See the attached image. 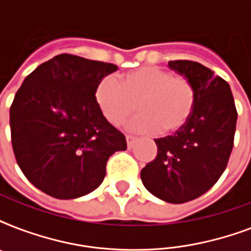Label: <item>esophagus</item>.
I'll return each mask as SVG.
<instances>
[{
	"instance_id": "obj_1",
	"label": "esophagus",
	"mask_w": 251,
	"mask_h": 251,
	"mask_svg": "<svg viewBox=\"0 0 251 251\" xmlns=\"http://www.w3.org/2000/svg\"><path fill=\"white\" fill-rule=\"evenodd\" d=\"M135 141H137V138L133 137V135H126V142H127V147H129V149L133 147Z\"/></svg>"
}]
</instances>
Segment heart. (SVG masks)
Instances as JSON below:
<instances>
[{"label": "heart", "mask_w": 251, "mask_h": 251, "mask_svg": "<svg viewBox=\"0 0 251 251\" xmlns=\"http://www.w3.org/2000/svg\"><path fill=\"white\" fill-rule=\"evenodd\" d=\"M197 91L190 79L172 75L157 66H142L120 76H104L95 88V101L102 116L120 125L133 113L137 101L141 113L127 124L134 131L168 134L186 124L194 109Z\"/></svg>", "instance_id": "heart-1"}]
</instances>
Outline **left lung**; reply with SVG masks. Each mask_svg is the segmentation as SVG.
I'll use <instances>...</instances> for the list:
<instances>
[{"label":"left lung","mask_w":251,"mask_h":251,"mask_svg":"<svg viewBox=\"0 0 251 251\" xmlns=\"http://www.w3.org/2000/svg\"><path fill=\"white\" fill-rule=\"evenodd\" d=\"M168 66L191 80L194 109L173 135L157 138V155L141 172L147 190L168 203H185L214 186L233 149L237 110L229 84L202 64L169 61Z\"/></svg>","instance_id":"left-lung-1"}]
</instances>
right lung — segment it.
<instances>
[{
	"mask_svg": "<svg viewBox=\"0 0 251 251\" xmlns=\"http://www.w3.org/2000/svg\"><path fill=\"white\" fill-rule=\"evenodd\" d=\"M117 66L58 54L25 76L10 106L11 143L29 182L57 199L100 186L106 161L126 138L99 109L95 88Z\"/></svg>",
	"mask_w": 251,
	"mask_h": 251,
	"instance_id": "right-lung-1",
	"label": "right lung"
}]
</instances>
